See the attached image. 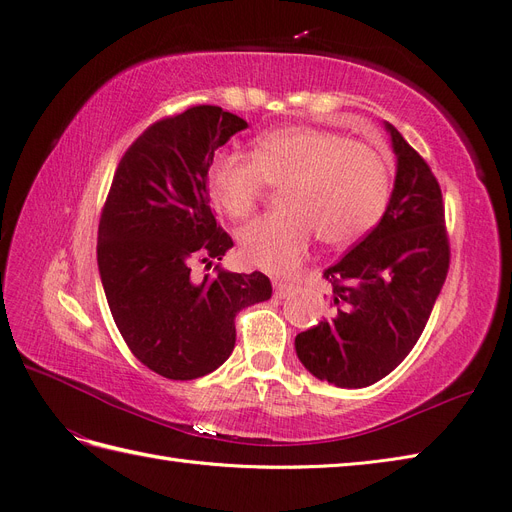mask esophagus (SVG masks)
I'll return each instance as SVG.
<instances>
[{"label":"esophagus","instance_id":"34e87169","mask_svg":"<svg viewBox=\"0 0 512 512\" xmlns=\"http://www.w3.org/2000/svg\"><path fill=\"white\" fill-rule=\"evenodd\" d=\"M293 293H295V287L291 283H283V280H276V283H274V295H276V298L285 300V298H289V295H293Z\"/></svg>","mask_w":512,"mask_h":512}]
</instances>
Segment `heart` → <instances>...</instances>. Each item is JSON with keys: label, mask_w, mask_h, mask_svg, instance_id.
Here are the masks:
<instances>
[{"label": "heart", "mask_w": 512, "mask_h": 512, "mask_svg": "<svg viewBox=\"0 0 512 512\" xmlns=\"http://www.w3.org/2000/svg\"><path fill=\"white\" fill-rule=\"evenodd\" d=\"M268 187H283V210L242 229L240 255L259 270L285 274L315 232L329 246H349L370 232L387 206L389 166L368 144L293 125L263 134L253 157L219 155L208 172L212 202L232 219H249Z\"/></svg>", "instance_id": "b5f03b06"}]
</instances>
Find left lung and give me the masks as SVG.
Listing matches in <instances>:
<instances>
[{"instance_id":"obj_1","label":"left lung","mask_w":512,"mask_h":512,"mask_svg":"<svg viewBox=\"0 0 512 512\" xmlns=\"http://www.w3.org/2000/svg\"><path fill=\"white\" fill-rule=\"evenodd\" d=\"M398 157L383 219L338 263L327 319L295 336L304 368L319 381L361 389L398 368L417 344L449 272L442 191L425 159L385 123Z\"/></svg>"}]
</instances>
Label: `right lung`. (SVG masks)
I'll return each instance as SVG.
<instances>
[{"label": "right lung", "instance_id": "1", "mask_svg": "<svg viewBox=\"0 0 512 512\" xmlns=\"http://www.w3.org/2000/svg\"><path fill=\"white\" fill-rule=\"evenodd\" d=\"M246 127L219 106L153 123L125 151L102 208L97 268L112 319L129 351L170 381L217 370L234 351L238 312L272 295L261 272H193L234 246L210 210L208 170Z\"/></svg>", "mask_w": 512, "mask_h": 512}]
</instances>
